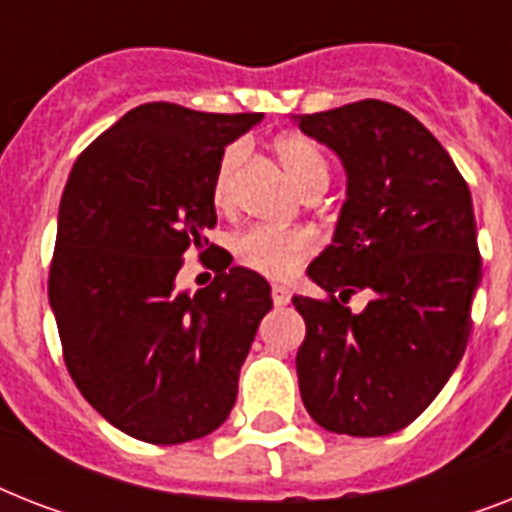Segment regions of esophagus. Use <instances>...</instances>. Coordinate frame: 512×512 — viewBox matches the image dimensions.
Instances as JSON below:
<instances>
[{"mask_svg": "<svg viewBox=\"0 0 512 512\" xmlns=\"http://www.w3.org/2000/svg\"><path fill=\"white\" fill-rule=\"evenodd\" d=\"M271 297H273V305H287L289 300H292V292H289L287 287H279V284H276V287L271 289Z\"/></svg>", "mask_w": 512, "mask_h": 512, "instance_id": "esophagus-1", "label": "esophagus"}]
</instances>
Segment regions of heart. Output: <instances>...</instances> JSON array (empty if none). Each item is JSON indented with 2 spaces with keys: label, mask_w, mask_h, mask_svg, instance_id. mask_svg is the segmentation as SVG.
<instances>
[{
  "label": "heart",
  "mask_w": 512,
  "mask_h": 512,
  "mask_svg": "<svg viewBox=\"0 0 512 512\" xmlns=\"http://www.w3.org/2000/svg\"><path fill=\"white\" fill-rule=\"evenodd\" d=\"M273 151L284 164V170L295 185L308 196L316 188H327L329 164L319 146L305 135H281L273 143ZM241 162V146H228L220 156L212 180V199L220 209H228L233 201V180ZM316 252V239L308 231H271V228H249L233 239V257L241 268L268 276L289 279L308 257Z\"/></svg>",
  "instance_id": "heart-1"
}]
</instances>
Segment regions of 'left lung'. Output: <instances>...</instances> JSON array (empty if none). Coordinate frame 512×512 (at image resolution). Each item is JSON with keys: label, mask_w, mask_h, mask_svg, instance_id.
I'll return each instance as SVG.
<instances>
[{"label": "left lung", "mask_w": 512, "mask_h": 512, "mask_svg": "<svg viewBox=\"0 0 512 512\" xmlns=\"http://www.w3.org/2000/svg\"><path fill=\"white\" fill-rule=\"evenodd\" d=\"M295 122L348 175L335 239L308 265L327 297H292L300 396L332 433L388 436L428 409L468 345L481 284L470 188L404 108L358 100ZM356 291L370 303L350 314Z\"/></svg>", "instance_id": "obj_1"}]
</instances>
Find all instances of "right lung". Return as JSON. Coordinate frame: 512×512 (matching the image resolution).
I'll return each instance as SVG.
<instances>
[{
  "mask_svg": "<svg viewBox=\"0 0 512 512\" xmlns=\"http://www.w3.org/2000/svg\"><path fill=\"white\" fill-rule=\"evenodd\" d=\"M260 119L132 108L79 154L60 196L50 305L68 374L95 412L146 444H185L228 420L273 308L268 281L223 252L209 287L175 289L185 252L217 223V162Z\"/></svg>",
  "mask_w": 512,
  "mask_h": 512,
  "instance_id": "1",
  "label": "right lung"
}]
</instances>
